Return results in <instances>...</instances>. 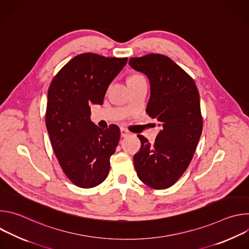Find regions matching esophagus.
Instances as JSON below:
<instances>
[{
    "label": "esophagus",
    "mask_w": 249,
    "mask_h": 249,
    "mask_svg": "<svg viewBox=\"0 0 249 249\" xmlns=\"http://www.w3.org/2000/svg\"><path fill=\"white\" fill-rule=\"evenodd\" d=\"M120 134H121V137H127V136H129L130 135V132L128 131V130H126V129H124V128H121L120 129Z\"/></svg>",
    "instance_id": "1"
}]
</instances>
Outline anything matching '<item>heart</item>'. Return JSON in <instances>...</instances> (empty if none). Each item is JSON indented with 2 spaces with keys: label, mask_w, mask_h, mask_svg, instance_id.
<instances>
[{
  "label": "heart",
  "mask_w": 249,
  "mask_h": 249,
  "mask_svg": "<svg viewBox=\"0 0 249 249\" xmlns=\"http://www.w3.org/2000/svg\"><path fill=\"white\" fill-rule=\"evenodd\" d=\"M143 79H145L143 76H141V75H133V76H131L130 78H129V80H128V82H133V81H138V80H143Z\"/></svg>",
  "instance_id": "b5f03b06"
}]
</instances>
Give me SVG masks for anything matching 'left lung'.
<instances>
[{
  "mask_svg": "<svg viewBox=\"0 0 249 249\" xmlns=\"http://www.w3.org/2000/svg\"><path fill=\"white\" fill-rule=\"evenodd\" d=\"M130 66L150 81L147 113L161 126L154 145L138 135L141 149L134 156L139 178L154 189L172 186L190 164L203 129L200 96L194 80L161 54L131 58Z\"/></svg>",
  "mask_w": 249,
  "mask_h": 249,
  "instance_id": "8db88e82",
  "label": "left lung"
}]
</instances>
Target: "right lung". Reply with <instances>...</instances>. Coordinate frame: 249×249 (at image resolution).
Returning <instances> with one entry per match:
<instances>
[{"label":"right lung","instance_id":"right-lung-1","mask_svg":"<svg viewBox=\"0 0 249 249\" xmlns=\"http://www.w3.org/2000/svg\"><path fill=\"white\" fill-rule=\"evenodd\" d=\"M127 60L83 53L69 61L50 84L46 128L60 166L78 187H95L108 175L120 130L116 125L103 130L92 123L90 105L103 103Z\"/></svg>","mask_w":249,"mask_h":249}]
</instances>
